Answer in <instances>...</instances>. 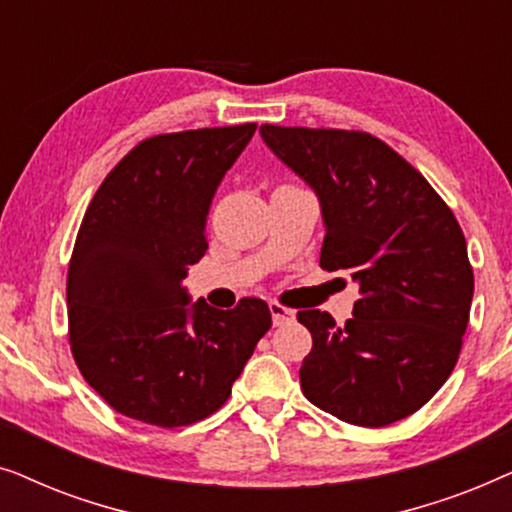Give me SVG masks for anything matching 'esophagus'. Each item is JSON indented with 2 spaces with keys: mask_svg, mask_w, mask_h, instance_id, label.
<instances>
[{
  "mask_svg": "<svg viewBox=\"0 0 512 512\" xmlns=\"http://www.w3.org/2000/svg\"><path fill=\"white\" fill-rule=\"evenodd\" d=\"M270 314H272V324L275 326H282V324H286V321L293 319V310L284 307L282 303H277V300H272L270 303Z\"/></svg>",
  "mask_w": 512,
  "mask_h": 512,
  "instance_id": "1",
  "label": "esophagus"
}]
</instances>
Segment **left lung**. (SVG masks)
Returning <instances> with one entry per match:
<instances>
[{
    "label": "left lung",
    "mask_w": 512,
    "mask_h": 512,
    "mask_svg": "<svg viewBox=\"0 0 512 512\" xmlns=\"http://www.w3.org/2000/svg\"><path fill=\"white\" fill-rule=\"evenodd\" d=\"M261 137L317 193L321 268L359 284L345 326L328 312H298L312 333L303 394L356 426L412 415L450 377L471 314L473 268L452 209L368 132L265 123Z\"/></svg>",
    "instance_id": "left-lung-1"
}]
</instances>
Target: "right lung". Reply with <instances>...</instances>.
<instances>
[{"mask_svg": "<svg viewBox=\"0 0 512 512\" xmlns=\"http://www.w3.org/2000/svg\"><path fill=\"white\" fill-rule=\"evenodd\" d=\"M254 132L242 123L144 139L90 200L69 261V345L125 417L163 429L209 417L272 326L261 298L223 312L188 305L181 284L207 251L216 188Z\"/></svg>", "mask_w": 512, "mask_h": 512, "instance_id": "obj_1", "label": "right lung"}]
</instances>
